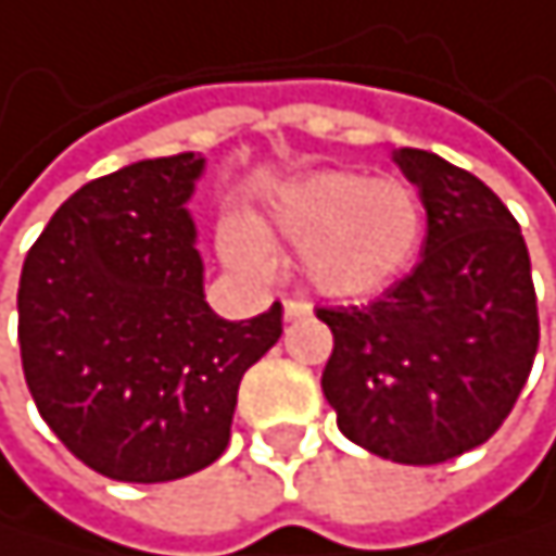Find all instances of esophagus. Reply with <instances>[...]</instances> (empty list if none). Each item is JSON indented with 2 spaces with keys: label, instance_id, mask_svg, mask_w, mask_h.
<instances>
[{
  "label": "esophagus",
  "instance_id": "obj_1",
  "mask_svg": "<svg viewBox=\"0 0 556 556\" xmlns=\"http://www.w3.org/2000/svg\"><path fill=\"white\" fill-rule=\"evenodd\" d=\"M313 313V303H306V300H300V296H290V300H283V316L290 319V323H296V319H306Z\"/></svg>",
  "mask_w": 556,
  "mask_h": 556
}]
</instances>
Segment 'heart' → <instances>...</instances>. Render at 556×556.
Masks as SVG:
<instances>
[{
	"mask_svg": "<svg viewBox=\"0 0 556 556\" xmlns=\"http://www.w3.org/2000/svg\"><path fill=\"white\" fill-rule=\"evenodd\" d=\"M269 230L300 247V266L319 293L359 300L386 290L415 260L425 204L399 177L323 170L276 197ZM220 250L240 273L266 276L273 269V250L250 224H227Z\"/></svg>",
	"mask_w": 556,
	"mask_h": 556,
	"instance_id": "heart-1",
	"label": "heart"
}]
</instances>
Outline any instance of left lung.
Masks as SVG:
<instances>
[{
    "mask_svg": "<svg viewBox=\"0 0 556 556\" xmlns=\"http://www.w3.org/2000/svg\"><path fill=\"white\" fill-rule=\"evenodd\" d=\"M418 187V266L366 306H319L332 329L323 392L345 439L399 465H442L504 425L541 342L531 256L514 214L475 174L395 151Z\"/></svg>",
    "mask_w": 556,
    "mask_h": 556,
    "instance_id": "left-lung-1",
    "label": "left lung"
}]
</instances>
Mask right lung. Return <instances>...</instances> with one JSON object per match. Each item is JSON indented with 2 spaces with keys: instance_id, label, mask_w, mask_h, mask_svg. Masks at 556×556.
<instances>
[{
  "instance_id": "obj_1",
  "label": "right lung",
  "mask_w": 556,
  "mask_h": 556,
  "mask_svg": "<svg viewBox=\"0 0 556 556\" xmlns=\"http://www.w3.org/2000/svg\"><path fill=\"white\" fill-rule=\"evenodd\" d=\"M201 167L174 154L85 184L22 263L25 386L62 445L114 481L214 465L243 372L283 332L280 303L240 323L207 306L184 211Z\"/></svg>"
}]
</instances>
